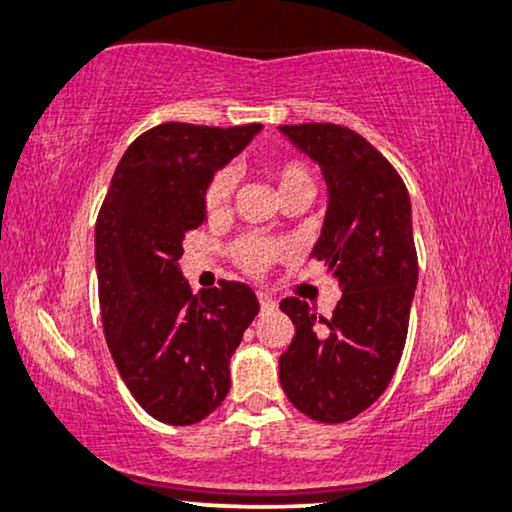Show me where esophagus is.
Returning a JSON list of instances; mask_svg holds the SVG:
<instances>
[{
  "instance_id": "34e87169",
  "label": "esophagus",
  "mask_w": 512,
  "mask_h": 512,
  "mask_svg": "<svg viewBox=\"0 0 512 512\" xmlns=\"http://www.w3.org/2000/svg\"><path fill=\"white\" fill-rule=\"evenodd\" d=\"M257 302H260V309L262 312H267V309H274L276 302L271 300V297L267 293H257Z\"/></svg>"
}]
</instances>
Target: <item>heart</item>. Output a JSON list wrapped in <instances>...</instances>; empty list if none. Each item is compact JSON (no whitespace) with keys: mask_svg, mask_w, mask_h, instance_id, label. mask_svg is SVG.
<instances>
[{"mask_svg":"<svg viewBox=\"0 0 512 512\" xmlns=\"http://www.w3.org/2000/svg\"><path fill=\"white\" fill-rule=\"evenodd\" d=\"M269 177L276 184L278 196L283 200L295 196V193H312L314 191V179L309 167L297 158H286V160H271L269 163ZM231 189H234V179H231L229 172H217L208 189L203 193L205 210L210 215H217L226 208L229 203ZM231 260L238 269H243L245 274L250 276H262L271 264L278 260H286L290 255V245L286 241H276V238L267 236H241L238 241L231 243L229 248Z\"/></svg>","mask_w":512,"mask_h":512,"instance_id":"b5f03b06","label":"heart"}]
</instances>
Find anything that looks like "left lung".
<instances>
[{
    "instance_id": "obj_1",
    "label": "left lung",
    "mask_w": 512,
    "mask_h": 512,
    "mask_svg": "<svg viewBox=\"0 0 512 512\" xmlns=\"http://www.w3.org/2000/svg\"><path fill=\"white\" fill-rule=\"evenodd\" d=\"M281 132L326 177L331 200L312 257L335 276L342 297L331 319L300 297L281 302L295 338L278 359V375L297 411L319 423H345L385 392L404 352L418 281L409 191L390 160L354 129L304 122Z\"/></svg>"
}]
</instances>
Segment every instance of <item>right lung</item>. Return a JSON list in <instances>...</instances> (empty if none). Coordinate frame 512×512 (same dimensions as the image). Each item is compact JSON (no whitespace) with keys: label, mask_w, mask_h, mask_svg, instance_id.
<instances>
[{"label":"right lung","mask_w":512,"mask_h":512,"mask_svg":"<svg viewBox=\"0 0 512 512\" xmlns=\"http://www.w3.org/2000/svg\"><path fill=\"white\" fill-rule=\"evenodd\" d=\"M260 122H163L132 141L96 217L101 323L127 390L148 416L193 425L222 406L229 359L260 302L241 281L193 295L181 241L208 222L203 193Z\"/></svg>","instance_id":"right-lung-1"}]
</instances>
